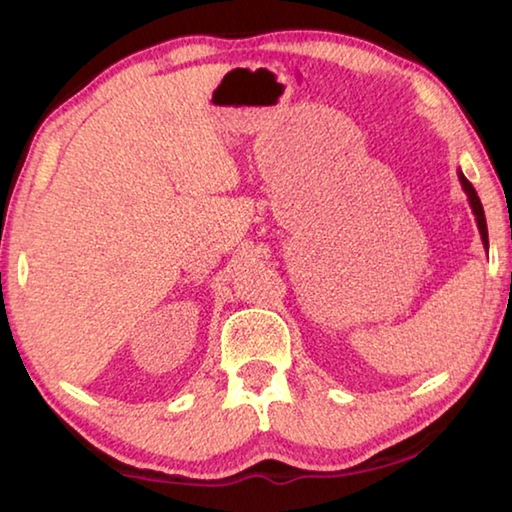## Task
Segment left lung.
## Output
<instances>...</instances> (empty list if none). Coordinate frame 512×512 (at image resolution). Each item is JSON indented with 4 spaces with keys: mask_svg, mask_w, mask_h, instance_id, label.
I'll return each mask as SVG.
<instances>
[{
    "mask_svg": "<svg viewBox=\"0 0 512 512\" xmlns=\"http://www.w3.org/2000/svg\"><path fill=\"white\" fill-rule=\"evenodd\" d=\"M458 180H461V187L463 192L467 194V201H470V207L472 212L476 216V228H479V235H481V241H483V248L488 250V225H485V214H483V205L479 201V196H476V189L472 187L470 180H467L463 176V171L458 169Z\"/></svg>",
    "mask_w": 512,
    "mask_h": 512,
    "instance_id": "8db88e82",
    "label": "left lung"
}]
</instances>
